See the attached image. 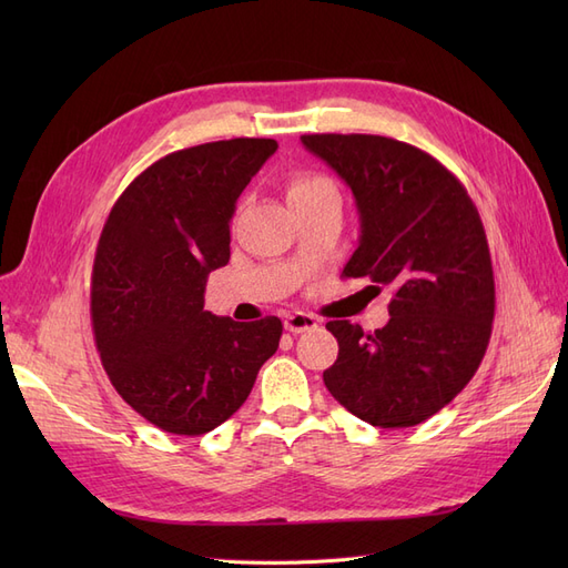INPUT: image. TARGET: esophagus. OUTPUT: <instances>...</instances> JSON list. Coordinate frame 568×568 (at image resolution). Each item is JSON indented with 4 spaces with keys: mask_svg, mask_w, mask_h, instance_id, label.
<instances>
[{
    "mask_svg": "<svg viewBox=\"0 0 568 568\" xmlns=\"http://www.w3.org/2000/svg\"><path fill=\"white\" fill-rule=\"evenodd\" d=\"M315 326H317L315 317L307 315V313H291L284 320V329L291 332V334H301V332H307V329H315Z\"/></svg>",
    "mask_w": 568,
    "mask_h": 568,
    "instance_id": "1",
    "label": "esophagus"
}]
</instances>
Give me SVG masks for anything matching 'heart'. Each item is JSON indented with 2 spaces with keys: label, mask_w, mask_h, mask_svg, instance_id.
<instances>
[{
  "label": "heart",
  "mask_w": 568,
  "mask_h": 568,
  "mask_svg": "<svg viewBox=\"0 0 568 568\" xmlns=\"http://www.w3.org/2000/svg\"><path fill=\"white\" fill-rule=\"evenodd\" d=\"M311 194H336V186L332 180H326L324 175H313V173H301L291 178L288 199L311 196Z\"/></svg>",
  "instance_id": "b5f03b06"
}]
</instances>
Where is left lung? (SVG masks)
Here are the masks:
<instances>
[{"instance_id": "left-lung-1", "label": "left lung", "mask_w": 568, "mask_h": 568, "mask_svg": "<svg viewBox=\"0 0 568 568\" xmlns=\"http://www.w3.org/2000/svg\"><path fill=\"white\" fill-rule=\"evenodd\" d=\"M351 186L359 244L341 277L393 288L388 324L372 334L326 322L338 341L324 386L382 428L426 422L471 382L495 317L484 222L464 184L426 151L379 134H303Z\"/></svg>"}]
</instances>
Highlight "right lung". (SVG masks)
<instances>
[{"label": "right lung", "mask_w": 568, "mask_h": 568, "mask_svg": "<svg viewBox=\"0 0 568 568\" xmlns=\"http://www.w3.org/2000/svg\"><path fill=\"white\" fill-rule=\"evenodd\" d=\"M274 140L173 151L136 175L101 230L92 329L111 384L134 412L201 436L244 405L280 348L282 320L234 322L203 311L209 274L230 263V220Z\"/></svg>", "instance_id": "1"}]
</instances>
